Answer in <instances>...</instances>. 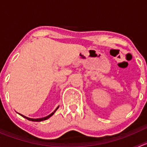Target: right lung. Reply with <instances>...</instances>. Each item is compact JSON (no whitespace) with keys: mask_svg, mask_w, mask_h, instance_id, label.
Returning <instances> with one entry per match:
<instances>
[{"mask_svg":"<svg viewBox=\"0 0 147 147\" xmlns=\"http://www.w3.org/2000/svg\"><path fill=\"white\" fill-rule=\"evenodd\" d=\"M59 107H60V106H58V107H57L56 108V109H55V110L54 112H52V113L50 114V115H47V116L45 117H42V118H38V119H32V118H30V117H26V116H24V115H21V114H20V113H18V114H19V115H20V116H22V117H23L26 118V119H27L28 120H29V121H45V120L47 119H49V118H50V117H51V116H53V115H54V113H55V112H56V110H57V109H58V108H59Z\"/></svg>","mask_w":147,"mask_h":147,"instance_id":"obj_1","label":"right lung"}]
</instances>
